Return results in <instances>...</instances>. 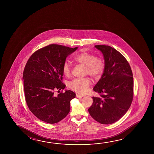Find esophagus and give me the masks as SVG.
Masks as SVG:
<instances>
[{"label": "esophagus", "instance_id": "obj_1", "mask_svg": "<svg viewBox=\"0 0 154 154\" xmlns=\"http://www.w3.org/2000/svg\"><path fill=\"white\" fill-rule=\"evenodd\" d=\"M84 96L83 95H81V94H76V97L78 98H81L83 97Z\"/></svg>", "mask_w": 154, "mask_h": 154}]
</instances>
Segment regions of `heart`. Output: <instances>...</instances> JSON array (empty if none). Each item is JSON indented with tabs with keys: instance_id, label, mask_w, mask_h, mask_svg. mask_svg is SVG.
<instances>
[{
	"instance_id": "1",
	"label": "heart",
	"mask_w": 154,
	"mask_h": 154,
	"mask_svg": "<svg viewBox=\"0 0 154 154\" xmlns=\"http://www.w3.org/2000/svg\"><path fill=\"white\" fill-rule=\"evenodd\" d=\"M74 60L77 63L86 66V73L94 78L101 77L105 68V64L103 59L97 57L93 54L83 51L75 56ZM62 71L64 75H70L71 66L68 61L63 63ZM91 82L88 78L74 79L69 83V87L77 93L84 94L88 91Z\"/></svg>"
}]
</instances>
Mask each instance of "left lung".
Returning a JSON list of instances; mask_svg holds the SVG:
<instances>
[{
	"instance_id": "1",
	"label": "left lung",
	"mask_w": 154,
	"mask_h": 154,
	"mask_svg": "<svg viewBox=\"0 0 154 154\" xmlns=\"http://www.w3.org/2000/svg\"><path fill=\"white\" fill-rule=\"evenodd\" d=\"M103 54L105 68L93 88L100 97H93L88 112L96 121L113 124L124 116L133 98L134 82L131 68L124 56L109 45H97Z\"/></svg>"
}]
</instances>
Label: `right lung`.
I'll return each mask as SVG.
<instances>
[{"mask_svg":"<svg viewBox=\"0 0 154 154\" xmlns=\"http://www.w3.org/2000/svg\"><path fill=\"white\" fill-rule=\"evenodd\" d=\"M78 49L50 45L33 53L26 64L23 80L26 101L32 113L48 124H56L68 114L70 102L76 94L64 89L62 66L66 58Z\"/></svg>","mask_w":154,"mask_h":154,"instance_id":"right-lung-1","label":"right lung"}]
</instances>
